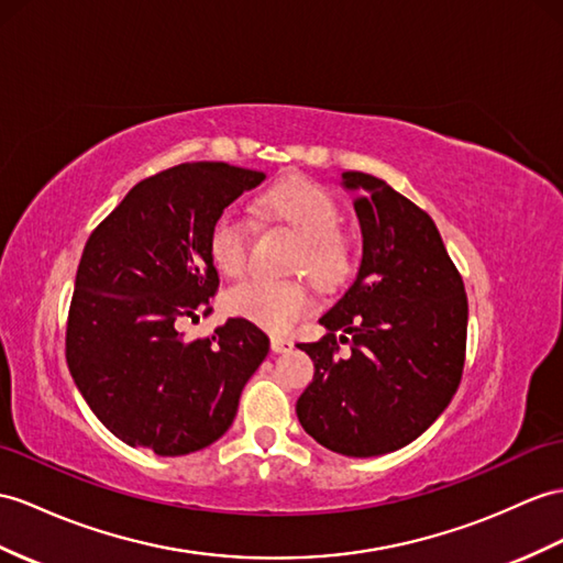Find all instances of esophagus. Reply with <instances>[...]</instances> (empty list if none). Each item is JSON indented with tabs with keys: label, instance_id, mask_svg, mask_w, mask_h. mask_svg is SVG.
Segmentation results:
<instances>
[{
	"label": "esophagus",
	"instance_id": "34e87169",
	"mask_svg": "<svg viewBox=\"0 0 563 563\" xmlns=\"http://www.w3.org/2000/svg\"><path fill=\"white\" fill-rule=\"evenodd\" d=\"M291 349H294V341L291 339L279 336V334L272 336V351L274 353H286V351H291Z\"/></svg>",
	"mask_w": 563,
	"mask_h": 563
}]
</instances>
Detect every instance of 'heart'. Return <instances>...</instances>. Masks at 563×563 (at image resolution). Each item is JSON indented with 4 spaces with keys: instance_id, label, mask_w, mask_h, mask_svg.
I'll list each match as a JSON object with an SVG mask.
<instances>
[{
    "instance_id": "obj_1",
    "label": "heart",
    "mask_w": 563,
    "mask_h": 563,
    "mask_svg": "<svg viewBox=\"0 0 563 563\" xmlns=\"http://www.w3.org/2000/svg\"><path fill=\"white\" fill-rule=\"evenodd\" d=\"M260 210L291 227L303 239L296 267H306L320 282H332L346 267L349 251L341 239V210L322 186L308 178H286L260 198ZM251 222L236 210L219 212L208 234L214 267L227 277H239L249 265ZM227 312L269 332H284L312 310V294L303 282H274L265 277L243 279L224 294Z\"/></svg>"
}]
</instances>
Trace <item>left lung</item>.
Listing matches in <instances>:
<instances>
[{
    "label": "left lung",
    "instance_id": "1",
    "mask_svg": "<svg viewBox=\"0 0 563 563\" xmlns=\"http://www.w3.org/2000/svg\"><path fill=\"white\" fill-rule=\"evenodd\" d=\"M363 260L320 318L327 334L298 344L314 363L296 413L314 442L367 459L401 449L454 399L465 363L468 298L432 217L377 176L344 172ZM349 343L346 360L338 341Z\"/></svg>",
    "mask_w": 563,
    "mask_h": 563
}]
</instances>
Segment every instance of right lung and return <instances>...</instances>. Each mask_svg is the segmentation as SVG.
Here are the masks:
<instances>
[{"label": "right lung", "mask_w": 563, "mask_h": 563, "mask_svg": "<svg viewBox=\"0 0 563 563\" xmlns=\"http://www.w3.org/2000/svg\"><path fill=\"white\" fill-rule=\"evenodd\" d=\"M263 181V172L224 162L178 164L135 184L90 234L68 308L66 363L123 444L184 456L234 422L269 339L243 318L194 341L178 324L212 310L217 214Z\"/></svg>", "instance_id": "right-lung-1"}]
</instances>
